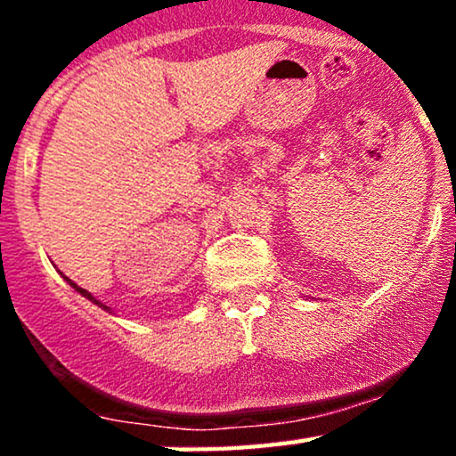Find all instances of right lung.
I'll list each match as a JSON object with an SVG mask.
<instances>
[{
	"instance_id": "right-lung-1",
	"label": "right lung",
	"mask_w": 456,
	"mask_h": 456,
	"mask_svg": "<svg viewBox=\"0 0 456 456\" xmlns=\"http://www.w3.org/2000/svg\"><path fill=\"white\" fill-rule=\"evenodd\" d=\"M61 276H64V274H61ZM64 281L68 282V285H70V287H72V289H75V291H78V294H81L83 297H87V300H90V302H94V305H98V306H101V308H104V311H111V308H109L107 305H102V302H101V300H96V297H94V296L90 294V291H87V289H83V287H78L75 281H70V279H68V276H64Z\"/></svg>"
}]
</instances>
